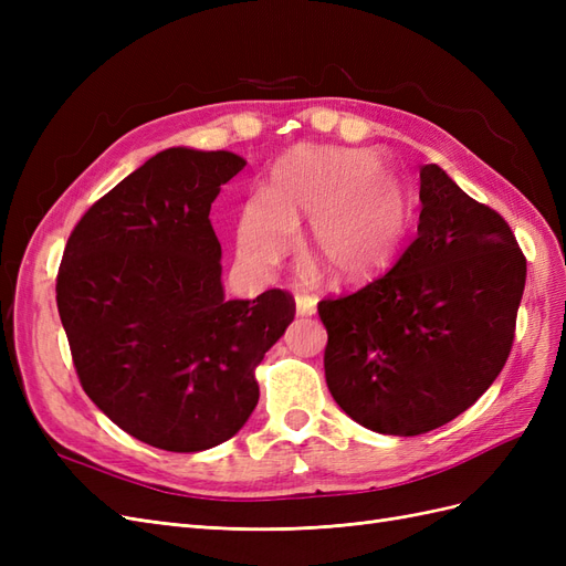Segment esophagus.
I'll return each mask as SVG.
<instances>
[{
    "instance_id": "obj_1",
    "label": "esophagus",
    "mask_w": 566,
    "mask_h": 566,
    "mask_svg": "<svg viewBox=\"0 0 566 566\" xmlns=\"http://www.w3.org/2000/svg\"><path fill=\"white\" fill-rule=\"evenodd\" d=\"M295 306H297V314H300V316H312V314H316V300L306 297V295H297V297H295Z\"/></svg>"
}]
</instances>
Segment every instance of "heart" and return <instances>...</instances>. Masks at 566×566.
I'll list each match as a JSON object with an SVG mask.
<instances>
[{
  "label": "heart",
  "instance_id": "1",
  "mask_svg": "<svg viewBox=\"0 0 566 566\" xmlns=\"http://www.w3.org/2000/svg\"><path fill=\"white\" fill-rule=\"evenodd\" d=\"M306 217L304 254L316 256L337 285L380 276L410 229L403 186L375 153L300 146L273 167L266 193L241 208L238 264L266 276L293 248L295 227Z\"/></svg>",
  "mask_w": 566,
  "mask_h": 566
}]
</instances>
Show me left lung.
Masks as SVG:
<instances>
[{
    "label": "left lung",
    "instance_id": "8db88e82",
    "mask_svg": "<svg viewBox=\"0 0 566 566\" xmlns=\"http://www.w3.org/2000/svg\"><path fill=\"white\" fill-rule=\"evenodd\" d=\"M420 202L418 238L385 276L318 302L333 399L394 437L437 430L493 385L526 281L507 221L439 165L420 167Z\"/></svg>",
    "mask_w": 566,
    "mask_h": 566
}]
</instances>
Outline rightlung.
I'll use <instances>...</instances> for the list:
<instances>
[{
    "label": "right lung",
    "mask_w": 566,
    "mask_h": 566,
    "mask_svg": "<svg viewBox=\"0 0 566 566\" xmlns=\"http://www.w3.org/2000/svg\"><path fill=\"white\" fill-rule=\"evenodd\" d=\"M245 160L167 148L96 200L59 266L56 304L87 397L148 447L196 453L231 439L260 401L254 368L295 300H224L210 208Z\"/></svg>",
    "instance_id": "add662e5"
}]
</instances>
